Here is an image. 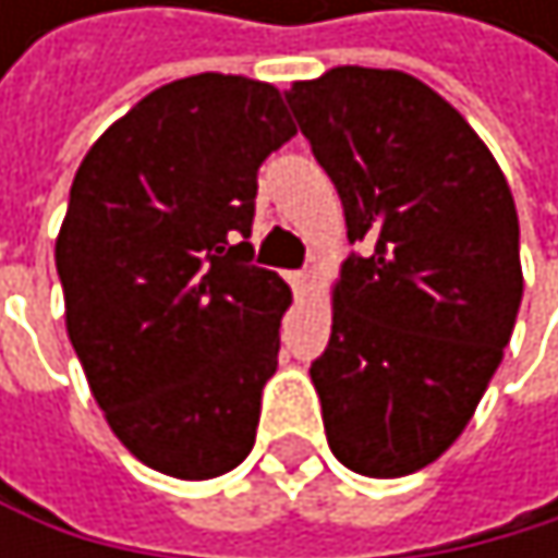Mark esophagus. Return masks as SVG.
Here are the masks:
<instances>
[{
    "label": "esophagus",
    "mask_w": 558,
    "mask_h": 558,
    "mask_svg": "<svg viewBox=\"0 0 558 558\" xmlns=\"http://www.w3.org/2000/svg\"><path fill=\"white\" fill-rule=\"evenodd\" d=\"M288 281H291L294 294H304V291H307V281H311V274H307V270H291V274H288Z\"/></svg>",
    "instance_id": "esophagus-1"
}]
</instances>
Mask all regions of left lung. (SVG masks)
<instances>
[{"label": "left lung", "mask_w": 558, "mask_h": 558, "mask_svg": "<svg viewBox=\"0 0 558 558\" xmlns=\"http://www.w3.org/2000/svg\"><path fill=\"white\" fill-rule=\"evenodd\" d=\"M331 177L351 244L314 364L328 445L412 475L469 425L522 301L512 190L452 102L398 70L338 66L284 93Z\"/></svg>", "instance_id": "obj_1"}]
</instances>
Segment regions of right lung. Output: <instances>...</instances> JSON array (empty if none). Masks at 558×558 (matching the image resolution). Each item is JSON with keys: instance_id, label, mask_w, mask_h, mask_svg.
Returning a JSON list of instances; mask_svg holds the SVG:
<instances>
[{"instance_id": "1", "label": "right lung", "mask_w": 558, "mask_h": 558, "mask_svg": "<svg viewBox=\"0 0 558 558\" xmlns=\"http://www.w3.org/2000/svg\"><path fill=\"white\" fill-rule=\"evenodd\" d=\"M294 133L270 83L201 73L143 96L76 170L66 331L113 435L163 475L214 478L254 448L291 288L247 238L257 170Z\"/></svg>"}]
</instances>
